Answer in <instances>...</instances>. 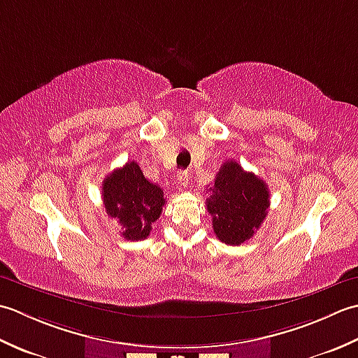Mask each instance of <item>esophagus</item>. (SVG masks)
I'll return each instance as SVG.
<instances>
[{"label":"esophagus","mask_w":358,"mask_h":358,"mask_svg":"<svg viewBox=\"0 0 358 358\" xmlns=\"http://www.w3.org/2000/svg\"><path fill=\"white\" fill-rule=\"evenodd\" d=\"M188 180H189V176L187 171H180L176 176V182L180 188H185L188 185Z\"/></svg>","instance_id":"1"}]
</instances>
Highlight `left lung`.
I'll use <instances>...</instances> for the list:
<instances>
[{"label": "left lung", "mask_w": 358, "mask_h": 358, "mask_svg": "<svg viewBox=\"0 0 358 358\" xmlns=\"http://www.w3.org/2000/svg\"><path fill=\"white\" fill-rule=\"evenodd\" d=\"M210 192L207 210L213 216V231L222 243L241 245L266 220L271 206L266 182L244 171L235 160L222 164Z\"/></svg>", "instance_id": "1"}]
</instances>
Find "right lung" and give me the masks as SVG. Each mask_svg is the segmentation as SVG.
<instances>
[{"mask_svg":"<svg viewBox=\"0 0 358 358\" xmlns=\"http://www.w3.org/2000/svg\"><path fill=\"white\" fill-rule=\"evenodd\" d=\"M101 198L108 216L119 222L120 235L128 241L148 238L165 206L164 189L145 179L134 160L105 178Z\"/></svg>","mask_w":358,"mask_h":358,"instance_id":"add662e5","label":"right lung"}]
</instances>
